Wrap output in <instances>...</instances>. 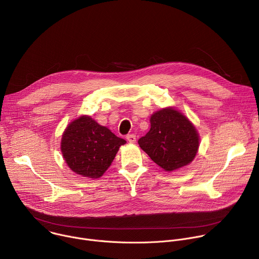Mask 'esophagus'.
Listing matches in <instances>:
<instances>
[{"instance_id": "1", "label": "esophagus", "mask_w": 259, "mask_h": 259, "mask_svg": "<svg viewBox=\"0 0 259 259\" xmlns=\"http://www.w3.org/2000/svg\"><path fill=\"white\" fill-rule=\"evenodd\" d=\"M126 138H127V140H128L130 143L136 142V136H135L134 134H128V135L126 136Z\"/></svg>"}]
</instances>
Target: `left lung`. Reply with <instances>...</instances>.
<instances>
[{
  "instance_id": "8db88e82",
  "label": "left lung",
  "mask_w": 259,
  "mask_h": 259,
  "mask_svg": "<svg viewBox=\"0 0 259 259\" xmlns=\"http://www.w3.org/2000/svg\"><path fill=\"white\" fill-rule=\"evenodd\" d=\"M150 123V131L138 140V144L158 166L172 172L194 161L200 136L187 116L169 106L155 112Z\"/></svg>"
}]
</instances>
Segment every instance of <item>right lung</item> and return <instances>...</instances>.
Instances as JSON below:
<instances>
[{"mask_svg": "<svg viewBox=\"0 0 259 259\" xmlns=\"http://www.w3.org/2000/svg\"><path fill=\"white\" fill-rule=\"evenodd\" d=\"M126 140L99 125L91 116L71 121L63 131L60 150L71 171L83 177L97 179L112 165L120 146Z\"/></svg>", "mask_w": 259, "mask_h": 259, "instance_id": "add662e5", "label": "right lung"}]
</instances>
